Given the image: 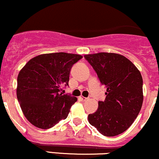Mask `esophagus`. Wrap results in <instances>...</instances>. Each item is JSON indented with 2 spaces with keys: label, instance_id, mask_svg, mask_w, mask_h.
Returning a JSON list of instances; mask_svg holds the SVG:
<instances>
[{
  "label": "esophagus",
  "instance_id": "esophagus-1",
  "mask_svg": "<svg viewBox=\"0 0 159 159\" xmlns=\"http://www.w3.org/2000/svg\"><path fill=\"white\" fill-rule=\"evenodd\" d=\"M80 98H81V101H83V102H85V101H87V100L88 99V98L84 97V96H81V97H80Z\"/></svg>",
  "mask_w": 159,
  "mask_h": 159
}]
</instances>
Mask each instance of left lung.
Masks as SVG:
<instances>
[{"label": "left lung", "mask_w": 159, "mask_h": 159, "mask_svg": "<svg viewBox=\"0 0 159 159\" xmlns=\"http://www.w3.org/2000/svg\"><path fill=\"white\" fill-rule=\"evenodd\" d=\"M100 82L107 87L106 97L98 102L89 123L103 135L113 137L127 130L143 104V78L136 66L123 55L101 52L84 56Z\"/></svg>", "instance_id": "8db88e82"}]
</instances>
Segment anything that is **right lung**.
<instances>
[{
  "mask_svg": "<svg viewBox=\"0 0 159 159\" xmlns=\"http://www.w3.org/2000/svg\"><path fill=\"white\" fill-rule=\"evenodd\" d=\"M79 54L59 52L41 54L29 61L17 78V98L25 117L34 126L50 129L66 119L77 98L63 94Z\"/></svg>",
  "mask_w": 159,
  "mask_h": 159,
  "instance_id": "obj_1",
  "label": "right lung"
}]
</instances>
